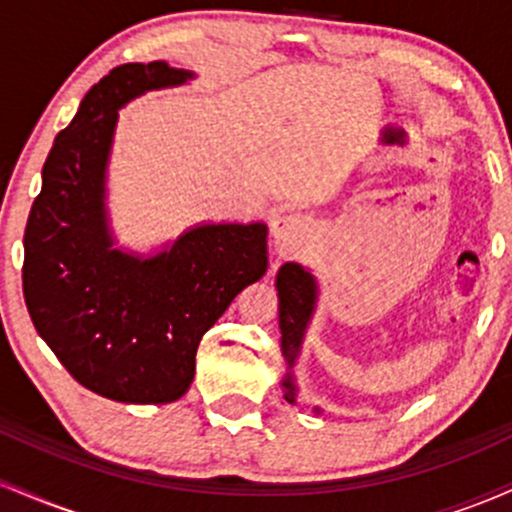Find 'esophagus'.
I'll return each mask as SVG.
<instances>
[{"label": "esophagus", "mask_w": 512, "mask_h": 512, "mask_svg": "<svg viewBox=\"0 0 512 512\" xmlns=\"http://www.w3.org/2000/svg\"><path fill=\"white\" fill-rule=\"evenodd\" d=\"M313 233V221L305 214H279L272 219V238L279 255H293L308 243Z\"/></svg>", "instance_id": "obj_1"}]
</instances>
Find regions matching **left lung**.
I'll return each mask as SVG.
<instances>
[{"instance_id":"8db88e82","label":"left lung","mask_w":512,"mask_h":512,"mask_svg":"<svg viewBox=\"0 0 512 512\" xmlns=\"http://www.w3.org/2000/svg\"><path fill=\"white\" fill-rule=\"evenodd\" d=\"M276 291H279V330H281V354L286 358V375L281 380L284 387V399L296 404L298 385L293 368H296L298 356H301L305 332H308L310 320H313L317 301H320V284L315 274L305 264L286 262L281 264L276 274ZM322 414L320 407L313 409Z\"/></svg>"}]
</instances>
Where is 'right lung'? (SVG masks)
Returning a JSON list of instances; mask_svg holds the SVG:
<instances>
[{"instance_id": "right-lung-1", "label": "right lung", "mask_w": 512, "mask_h": 512, "mask_svg": "<svg viewBox=\"0 0 512 512\" xmlns=\"http://www.w3.org/2000/svg\"><path fill=\"white\" fill-rule=\"evenodd\" d=\"M195 72L120 64L86 93L43 166L23 236V298L45 344L86 390L168 404L190 390L204 332L267 272V223H199L161 250L117 245L108 163L120 110Z\"/></svg>"}]
</instances>
